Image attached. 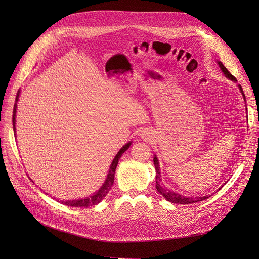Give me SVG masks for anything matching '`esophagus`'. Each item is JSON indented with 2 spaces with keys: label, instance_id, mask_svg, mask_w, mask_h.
Here are the masks:
<instances>
[{
  "label": "esophagus",
  "instance_id": "esophagus-1",
  "mask_svg": "<svg viewBox=\"0 0 259 259\" xmlns=\"http://www.w3.org/2000/svg\"><path fill=\"white\" fill-rule=\"evenodd\" d=\"M142 138H143L145 141H148L149 138H150V135H149L148 132H143V133H142Z\"/></svg>",
  "mask_w": 259,
  "mask_h": 259
}]
</instances>
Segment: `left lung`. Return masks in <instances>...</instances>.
<instances>
[{"instance_id":"1","label":"left lung","mask_w":259,"mask_h":259,"mask_svg":"<svg viewBox=\"0 0 259 259\" xmlns=\"http://www.w3.org/2000/svg\"><path fill=\"white\" fill-rule=\"evenodd\" d=\"M219 65L221 67V69L223 70V72L225 73V75L227 77H229L230 79H232L234 81H236V78L235 76H233L232 74H231L229 72V70L227 69V68L221 63L219 62ZM240 91L242 92V97L243 99L246 100V97H244V93H243V90L241 88V86L239 85L238 86ZM153 161H154V167H155V171H156V176H155V187L157 189V191L164 196L168 201H171L173 203H181V205H188V203H193V202H197V201H201V200H205L207 198H209L211 195H207V196H203V197H195V198H192V197H186V196H182L181 194H178L175 193L173 191H171V190H169L168 188H165L164 186H162V182H161V179H160V172H159V164H158V160H157V157L154 156L153 158Z\"/></svg>"}]
</instances>
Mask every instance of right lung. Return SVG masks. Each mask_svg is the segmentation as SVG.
Masks as SVG:
<instances>
[{"label": "right lung", "instance_id": "add662e5", "mask_svg": "<svg viewBox=\"0 0 259 259\" xmlns=\"http://www.w3.org/2000/svg\"><path fill=\"white\" fill-rule=\"evenodd\" d=\"M20 92V91H19ZM19 92L17 94V98H16V102H18L19 100ZM16 112H17V103L15 104V107H13V115H12V124H13V130L16 132V128H15V124H16ZM131 145V143L126 144L124 147H122L120 150L118 151V153L116 154V156L114 157L112 164L110 166V169H109V173L108 176L106 179L105 184L102 186V188L99 190V191L93 194L92 196H89L87 198L84 199H75V200H68V201H62L63 205H67V206H70V207H77V208H88V207H92L95 206L97 203H99L101 200L104 199V197L107 195V193L110 191V189L113 185L114 182V174H115V169L116 166L118 164V160L120 158V156L122 155L127 149L129 148V146Z\"/></svg>", "mask_w": 259, "mask_h": 259}]
</instances>
